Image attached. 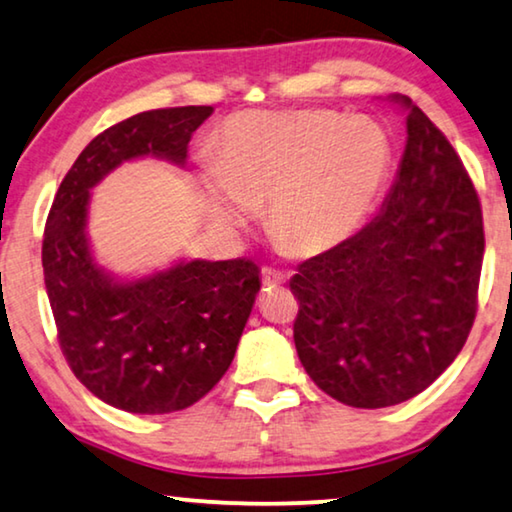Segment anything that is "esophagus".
Listing matches in <instances>:
<instances>
[{"instance_id": "esophagus-1", "label": "esophagus", "mask_w": 512, "mask_h": 512, "mask_svg": "<svg viewBox=\"0 0 512 512\" xmlns=\"http://www.w3.org/2000/svg\"><path fill=\"white\" fill-rule=\"evenodd\" d=\"M262 282H264V287H280L282 282H285V273L269 269V266H266V269H262Z\"/></svg>"}]
</instances>
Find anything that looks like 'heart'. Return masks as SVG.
<instances>
[{
	"instance_id": "1",
	"label": "heart",
	"mask_w": 512,
	"mask_h": 512,
	"mask_svg": "<svg viewBox=\"0 0 512 512\" xmlns=\"http://www.w3.org/2000/svg\"><path fill=\"white\" fill-rule=\"evenodd\" d=\"M393 167L391 135L377 119L338 110H259L220 126L209 177L248 211L266 209V230L289 253L324 255L358 232L384 193ZM209 193L220 230H239L243 213Z\"/></svg>"
}]
</instances>
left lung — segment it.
Masks as SVG:
<instances>
[{
  "instance_id": "8db88e82",
  "label": "left lung",
  "mask_w": 512,
  "mask_h": 512,
  "mask_svg": "<svg viewBox=\"0 0 512 512\" xmlns=\"http://www.w3.org/2000/svg\"><path fill=\"white\" fill-rule=\"evenodd\" d=\"M395 101L407 110V147L384 209L289 280L305 372L358 409L414 398L455 361L485 253L478 193L453 144L407 96Z\"/></svg>"
}]
</instances>
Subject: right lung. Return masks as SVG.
Wrapping results in <instances>:
<instances>
[{
    "instance_id": "1",
    "label": "right lung",
    "mask_w": 512,
    "mask_h": 512,
    "mask_svg": "<svg viewBox=\"0 0 512 512\" xmlns=\"http://www.w3.org/2000/svg\"><path fill=\"white\" fill-rule=\"evenodd\" d=\"M211 105L140 112L96 135L61 181L45 220L43 276L68 368L98 400L170 414L204 398L230 368L259 292L253 259L174 264L119 282L87 243L89 190L124 160L183 165Z\"/></svg>"
}]
</instances>
